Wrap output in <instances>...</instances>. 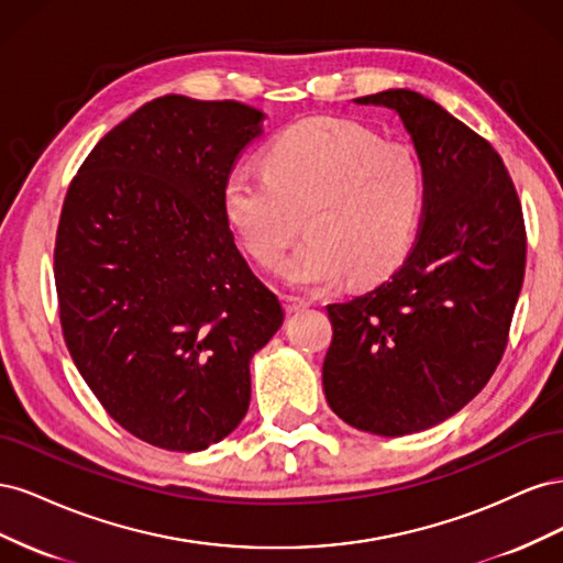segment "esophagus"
I'll return each mask as SVG.
<instances>
[{
  "label": "esophagus",
  "instance_id": "esophagus-1",
  "mask_svg": "<svg viewBox=\"0 0 563 563\" xmlns=\"http://www.w3.org/2000/svg\"><path fill=\"white\" fill-rule=\"evenodd\" d=\"M284 308H286V312H300L305 308H310V302L305 298H298V296H284Z\"/></svg>",
  "mask_w": 563,
  "mask_h": 563
}]
</instances>
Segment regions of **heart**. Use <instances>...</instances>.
<instances>
[{"label":"heart","mask_w":563,"mask_h":563,"mask_svg":"<svg viewBox=\"0 0 563 563\" xmlns=\"http://www.w3.org/2000/svg\"><path fill=\"white\" fill-rule=\"evenodd\" d=\"M263 174L232 172L223 211L242 246L277 267L308 230L284 275L300 288H323L350 275H389L411 244L422 203L416 152L345 119L314 117L282 131L263 157Z\"/></svg>","instance_id":"heart-1"}]
</instances>
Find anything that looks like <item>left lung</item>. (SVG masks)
Listing matches in <instances>:
<instances>
[{
    "label": "left lung",
    "instance_id": "8db88e82",
    "mask_svg": "<svg viewBox=\"0 0 563 563\" xmlns=\"http://www.w3.org/2000/svg\"><path fill=\"white\" fill-rule=\"evenodd\" d=\"M354 103L399 114L422 166V218L395 275L327 308L323 395L352 428L404 437L457 413L500 364L526 228L498 152L434 100L389 89Z\"/></svg>",
    "mask_w": 563,
    "mask_h": 563
}]
</instances>
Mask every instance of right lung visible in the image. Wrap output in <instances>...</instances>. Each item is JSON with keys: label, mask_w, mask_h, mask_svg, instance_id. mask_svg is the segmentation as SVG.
Instances as JSON below:
<instances>
[{"label": "right lung", "mask_w": 563, "mask_h": 563, "mask_svg": "<svg viewBox=\"0 0 563 563\" xmlns=\"http://www.w3.org/2000/svg\"><path fill=\"white\" fill-rule=\"evenodd\" d=\"M265 114L162 96L89 152L63 201L54 275L65 345L112 420L203 451L249 411L251 356L284 321L223 211Z\"/></svg>", "instance_id": "obj_1"}]
</instances>
